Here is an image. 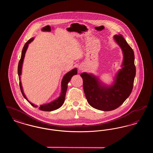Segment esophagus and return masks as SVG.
Here are the masks:
<instances>
[{
	"instance_id": "1",
	"label": "esophagus",
	"mask_w": 153,
	"mask_h": 153,
	"mask_svg": "<svg viewBox=\"0 0 153 153\" xmlns=\"http://www.w3.org/2000/svg\"><path fill=\"white\" fill-rule=\"evenodd\" d=\"M79 69H80V70H81V69H83L82 68H80V67L79 68Z\"/></svg>"
}]
</instances>
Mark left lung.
<instances>
[{
  "mask_svg": "<svg viewBox=\"0 0 153 153\" xmlns=\"http://www.w3.org/2000/svg\"><path fill=\"white\" fill-rule=\"evenodd\" d=\"M114 39L122 49L124 55L123 68L117 74L114 84L110 87L104 86L92 74H80L88 102L96 109L104 111L117 109L128 98L132 92L136 74L132 49L122 35H115Z\"/></svg>",
  "mask_w": 153,
  "mask_h": 153,
  "instance_id": "1",
  "label": "left lung"
}]
</instances>
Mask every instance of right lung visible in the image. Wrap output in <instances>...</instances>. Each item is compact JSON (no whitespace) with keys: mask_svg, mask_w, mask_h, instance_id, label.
Here are the masks:
<instances>
[{"mask_svg":"<svg viewBox=\"0 0 153 153\" xmlns=\"http://www.w3.org/2000/svg\"><path fill=\"white\" fill-rule=\"evenodd\" d=\"M33 39H34L33 38H30L29 40L26 44H25V46H24V47H23V48L22 49L21 58L19 61L18 66V76L19 77V79H20V76H21V73H22V64H23V59H24V57H25V53H26V50L27 49L29 44L31 42H32L33 41ZM77 69L75 68V69H73V70H72L71 71L69 72L68 73H66L65 75L64 76V77H63V79H62V83H61L62 90H61V94L60 96L58 97L57 99H56V100L51 102H50L49 104H44V105H40V107L38 108V109H39V110H41V111H54V110L58 109L59 107H61L62 106V105L64 104V102H65L66 92V90H67V88H68V84L70 81V80L71 79V78H72V77L73 76V75L77 74ZM19 86H20V89H21L22 95L27 100L26 96L25 95L23 92V89H22V85H21V81L19 82ZM29 102L30 104L31 105H33V107H38L36 105H34L33 104L31 103L30 102Z\"/></svg>","mask_w":153,"mask_h":153,"instance_id":"add662e5","label":"right lung"}]
</instances>
